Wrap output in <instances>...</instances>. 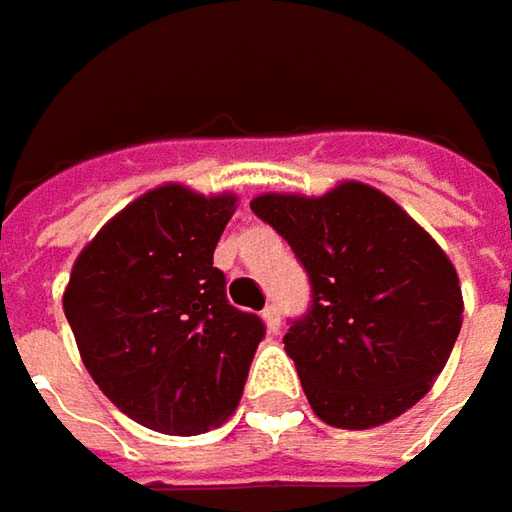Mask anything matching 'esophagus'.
<instances>
[{
    "label": "esophagus",
    "mask_w": 512,
    "mask_h": 512,
    "mask_svg": "<svg viewBox=\"0 0 512 512\" xmlns=\"http://www.w3.org/2000/svg\"><path fill=\"white\" fill-rule=\"evenodd\" d=\"M260 318H263V323H266V329H269V332H278L280 329L278 306H266V309L260 312Z\"/></svg>",
    "instance_id": "obj_1"
}]
</instances>
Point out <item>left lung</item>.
<instances>
[{
  "label": "left lung",
  "instance_id": "left-lung-1",
  "mask_svg": "<svg viewBox=\"0 0 512 512\" xmlns=\"http://www.w3.org/2000/svg\"><path fill=\"white\" fill-rule=\"evenodd\" d=\"M303 263L312 309L283 335L312 412L369 430L415 407L461 332V286L447 252L384 191L344 180L321 197L257 194Z\"/></svg>",
  "mask_w": 512,
  "mask_h": 512
}]
</instances>
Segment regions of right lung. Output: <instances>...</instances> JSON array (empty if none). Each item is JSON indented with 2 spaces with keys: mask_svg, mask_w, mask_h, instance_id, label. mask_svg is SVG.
Returning <instances> with one entry per match:
<instances>
[{
  "mask_svg": "<svg viewBox=\"0 0 512 512\" xmlns=\"http://www.w3.org/2000/svg\"><path fill=\"white\" fill-rule=\"evenodd\" d=\"M237 197L145 191L79 252L62 309L88 375L131 421L197 435L232 418L263 321L226 300L214 266Z\"/></svg>",
  "mask_w": 512,
  "mask_h": 512,
  "instance_id": "right-lung-1",
  "label": "right lung"
}]
</instances>
